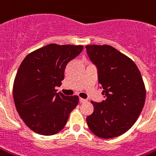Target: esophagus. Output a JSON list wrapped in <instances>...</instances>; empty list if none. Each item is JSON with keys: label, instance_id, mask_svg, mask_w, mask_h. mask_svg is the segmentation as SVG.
Listing matches in <instances>:
<instances>
[{"label": "esophagus", "instance_id": "34e87169", "mask_svg": "<svg viewBox=\"0 0 156 156\" xmlns=\"http://www.w3.org/2000/svg\"><path fill=\"white\" fill-rule=\"evenodd\" d=\"M87 101H88L87 99H83V98H80V99H79V102H80V103H84V102H87Z\"/></svg>", "mask_w": 156, "mask_h": 156}]
</instances>
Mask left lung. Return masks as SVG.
Listing matches in <instances>:
<instances>
[{
    "instance_id": "left-lung-1",
    "label": "left lung",
    "mask_w": 156,
    "mask_h": 156,
    "mask_svg": "<svg viewBox=\"0 0 156 156\" xmlns=\"http://www.w3.org/2000/svg\"><path fill=\"white\" fill-rule=\"evenodd\" d=\"M87 55L97 69L105 100L92 101L94 111L86 118L90 130L101 138L126 132L144 106L146 91L140 71L126 55L109 45H87Z\"/></svg>"
}]
</instances>
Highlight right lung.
I'll list each match as a JSON object with an SVG mask.
<instances>
[{
	"label": "right lung",
	"instance_id": "add662e5",
	"mask_svg": "<svg viewBox=\"0 0 156 156\" xmlns=\"http://www.w3.org/2000/svg\"><path fill=\"white\" fill-rule=\"evenodd\" d=\"M82 45L48 44L29 54L20 64L13 83L18 113L36 133L51 136L66 126L78 96L56 93L65 69L83 51Z\"/></svg>",
	"mask_w": 156,
	"mask_h": 156
}]
</instances>
